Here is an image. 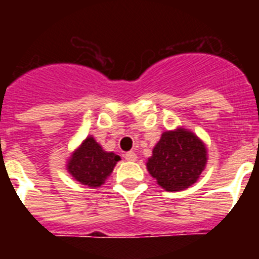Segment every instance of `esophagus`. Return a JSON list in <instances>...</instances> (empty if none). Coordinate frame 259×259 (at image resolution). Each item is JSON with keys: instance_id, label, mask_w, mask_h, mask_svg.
<instances>
[{"instance_id": "1", "label": "esophagus", "mask_w": 259, "mask_h": 259, "mask_svg": "<svg viewBox=\"0 0 259 259\" xmlns=\"http://www.w3.org/2000/svg\"><path fill=\"white\" fill-rule=\"evenodd\" d=\"M124 158L127 159V161L135 162L137 159V155H136V153H134V152H127L124 154Z\"/></svg>"}]
</instances>
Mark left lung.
<instances>
[{
    "label": "left lung",
    "instance_id": "1",
    "mask_svg": "<svg viewBox=\"0 0 259 259\" xmlns=\"http://www.w3.org/2000/svg\"><path fill=\"white\" fill-rule=\"evenodd\" d=\"M206 164V148L192 132L185 130L167 131L148 159V171L162 188L183 191L197 182Z\"/></svg>",
    "mask_w": 259,
    "mask_h": 259
}]
</instances>
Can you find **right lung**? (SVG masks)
I'll return each instance as SVG.
<instances>
[{
    "instance_id": "1",
    "label": "right lung",
    "mask_w": 259,
    "mask_h": 259,
    "mask_svg": "<svg viewBox=\"0 0 259 259\" xmlns=\"http://www.w3.org/2000/svg\"><path fill=\"white\" fill-rule=\"evenodd\" d=\"M120 157L107 153L92 136L87 137L79 149L68 161V172L81 184L97 188L102 185L107 176L113 172L114 166Z\"/></svg>"
}]
</instances>
